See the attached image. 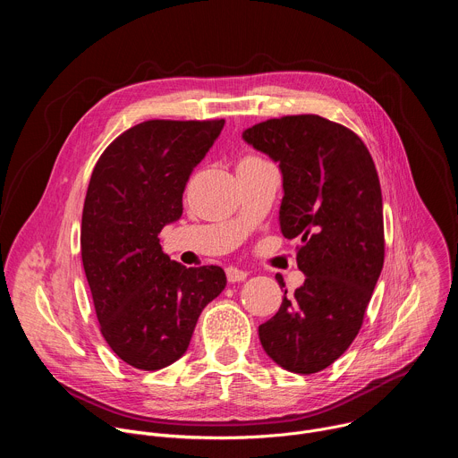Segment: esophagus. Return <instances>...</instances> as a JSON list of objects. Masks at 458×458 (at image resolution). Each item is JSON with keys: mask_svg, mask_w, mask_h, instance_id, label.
Listing matches in <instances>:
<instances>
[{"mask_svg": "<svg viewBox=\"0 0 458 458\" xmlns=\"http://www.w3.org/2000/svg\"><path fill=\"white\" fill-rule=\"evenodd\" d=\"M248 277V272H244V270H239V268H235V267H228L226 268V279H228V283H241V281H244Z\"/></svg>", "mask_w": 458, "mask_h": 458, "instance_id": "obj_1", "label": "esophagus"}]
</instances>
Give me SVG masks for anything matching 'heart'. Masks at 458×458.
I'll use <instances>...</instances> for the list:
<instances>
[{
	"label": "heart",
	"instance_id": "b5f03b06",
	"mask_svg": "<svg viewBox=\"0 0 458 458\" xmlns=\"http://www.w3.org/2000/svg\"><path fill=\"white\" fill-rule=\"evenodd\" d=\"M260 161H265V159L255 156V154H248V156H244V157L241 159V163H260ZM241 163H239V165H241Z\"/></svg>",
	"mask_w": 458,
	"mask_h": 458
}]
</instances>
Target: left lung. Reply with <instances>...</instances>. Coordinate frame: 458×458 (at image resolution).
<instances>
[{
	"mask_svg": "<svg viewBox=\"0 0 458 458\" xmlns=\"http://www.w3.org/2000/svg\"><path fill=\"white\" fill-rule=\"evenodd\" d=\"M242 138L281 166V232L301 239L297 267L306 276L292 297L284 290L259 339L284 369L317 373L357 337L384 265L378 174L353 130L315 114L267 119Z\"/></svg>",
	"mask_w": 458,
	"mask_h": 458,
	"instance_id": "left-lung-1",
	"label": "left lung"
}]
</instances>
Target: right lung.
<instances>
[{
	"label": "right lung",
	"mask_w": 458,
	"mask_h": 458,
	"mask_svg": "<svg viewBox=\"0 0 458 458\" xmlns=\"http://www.w3.org/2000/svg\"><path fill=\"white\" fill-rule=\"evenodd\" d=\"M225 119H148L98 159L83 205L81 259L99 330L112 352L143 371L188 348L205 306L226 286L221 267L186 268L159 244L182 214V191Z\"/></svg>",
	"instance_id": "1"
}]
</instances>
